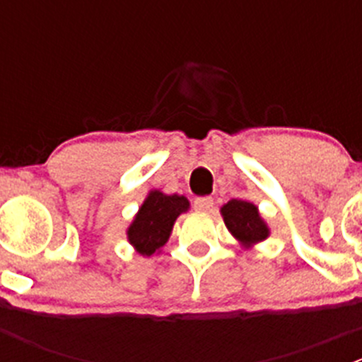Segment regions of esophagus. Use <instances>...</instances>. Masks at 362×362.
Wrapping results in <instances>:
<instances>
[{"label": "esophagus", "mask_w": 362, "mask_h": 362, "mask_svg": "<svg viewBox=\"0 0 362 362\" xmlns=\"http://www.w3.org/2000/svg\"><path fill=\"white\" fill-rule=\"evenodd\" d=\"M214 208V199L210 196H203V198L194 199V210L196 211H210Z\"/></svg>", "instance_id": "34e87169"}]
</instances>
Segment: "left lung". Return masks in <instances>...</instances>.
<instances>
[{
  "label": "left lung",
  "mask_w": 362,
  "mask_h": 362,
  "mask_svg": "<svg viewBox=\"0 0 362 362\" xmlns=\"http://www.w3.org/2000/svg\"><path fill=\"white\" fill-rule=\"evenodd\" d=\"M226 228L243 247H252L269 236L266 222L259 215L257 206L243 199H231L221 208Z\"/></svg>",
  "instance_id": "8db88e82"
}]
</instances>
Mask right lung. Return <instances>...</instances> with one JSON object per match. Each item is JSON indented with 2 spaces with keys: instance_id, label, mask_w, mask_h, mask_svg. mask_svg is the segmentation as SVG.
I'll list each match as a JSON object with an SVG mask.
<instances>
[{
  "instance_id": "obj_1",
  "label": "right lung",
  "mask_w": 362,
  "mask_h": 362,
  "mask_svg": "<svg viewBox=\"0 0 362 362\" xmlns=\"http://www.w3.org/2000/svg\"><path fill=\"white\" fill-rule=\"evenodd\" d=\"M189 210L187 198L151 191L127 228V240L141 255L156 254L168 242L175 221Z\"/></svg>"
}]
</instances>
